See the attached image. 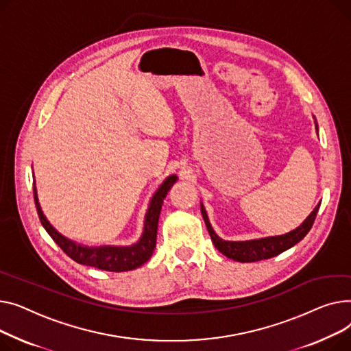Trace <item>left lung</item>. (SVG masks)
I'll use <instances>...</instances> for the list:
<instances>
[{
	"mask_svg": "<svg viewBox=\"0 0 351 351\" xmlns=\"http://www.w3.org/2000/svg\"><path fill=\"white\" fill-rule=\"evenodd\" d=\"M316 132H319L317 123H316ZM319 207H320V202L316 205V208L311 213V215H308L302 222V225H299L296 230H293L291 232H287L285 235L266 237V238L250 239V241H223V239H221L213 230L207 211H205L202 204H201V214L205 221V225H207V230L210 232L213 243L215 245V248L222 255H225L230 259L238 261V262H256V261H262V259L274 258V256L282 254L283 251L292 248L293 245H296L299 241H302L306 237V234L311 231L312 225L316 219Z\"/></svg>",
	"mask_w": 351,
	"mask_h": 351,
	"instance_id": "1",
	"label": "left lung"
}]
</instances>
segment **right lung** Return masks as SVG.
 <instances>
[{
  "label": "right lung",
  "instance_id": "1",
  "mask_svg": "<svg viewBox=\"0 0 351 351\" xmlns=\"http://www.w3.org/2000/svg\"><path fill=\"white\" fill-rule=\"evenodd\" d=\"M177 176H170L162 181L158 190L154 193L153 198L150 199V205L147 208L146 217H144V228L140 239L129 246H113V245H103V246H86L76 243L72 239H68L62 234H59L53 226L49 223L47 217L44 215L40 205L38 202V194L34 181V199L36 205V211L47 232L51 238L58 243L59 248L64 251L71 259L80 265L93 266L101 271L108 272H126L133 271L136 267L146 263L153 251L156 248V239H157V225L160 218V211L164 198L167 193L177 181Z\"/></svg>",
  "mask_w": 351,
  "mask_h": 351
}]
</instances>
